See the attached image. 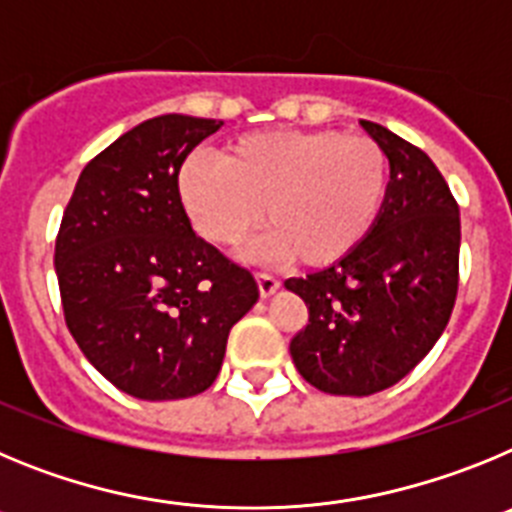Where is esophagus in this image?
I'll return each mask as SVG.
<instances>
[{"label":"esophagus","mask_w":512,"mask_h":512,"mask_svg":"<svg viewBox=\"0 0 512 512\" xmlns=\"http://www.w3.org/2000/svg\"><path fill=\"white\" fill-rule=\"evenodd\" d=\"M256 282H259L261 297L274 295V292H277V289L282 287V282H279L277 277H271V274H266V271H259V274H256Z\"/></svg>","instance_id":"esophagus-1"}]
</instances>
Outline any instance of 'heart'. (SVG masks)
<instances>
[{
	"label": "heart",
	"instance_id": "obj_1",
	"mask_svg": "<svg viewBox=\"0 0 512 512\" xmlns=\"http://www.w3.org/2000/svg\"><path fill=\"white\" fill-rule=\"evenodd\" d=\"M392 189L379 140L341 130H266L230 140L220 158L192 153L176 174L189 223L215 246L269 228L259 251L307 269L341 264L377 228Z\"/></svg>",
	"mask_w": 512,
	"mask_h": 512
}]
</instances>
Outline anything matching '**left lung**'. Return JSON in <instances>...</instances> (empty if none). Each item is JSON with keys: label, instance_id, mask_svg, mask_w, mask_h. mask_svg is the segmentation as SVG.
Wrapping results in <instances>:
<instances>
[{"label": "left lung", "instance_id": "1", "mask_svg": "<svg viewBox=\"0 0 512 512\" xmlns=\"http://www.w3.org/2000/svg\"><path fill=\"white\" fill-rule=\"evenodd\" d=\"M392 161L390 200L364 246L341 264L287 279L307 305L289 341L305 382L366 397L400 382L441 338L459 292V205L428 153L361 120Z\"/></svg>", "mask_w": 512, "mask_h": 512}]
</instances>
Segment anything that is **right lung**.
<instances>
[{"instance_id": "obj_1", "label": "right lung", "mask_w": 512, "mask_h": 512, "mask_svg": "<svg viewBox=\"0 0 512 512\" xmlns=\"http://www.w3.org/2000/svg\"><path fill=\"white\" fill-rule=\"evenodd\" d=\"M223 120L161 115L89 161L63 210L56 274L69 333L138 400L205 392L228 333L259 300L248 269L192 230L176 174Z\"/></svg>"}]
</instances>
